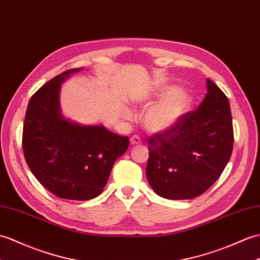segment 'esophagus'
I'll return each mask as SVG.
<instances>
[{"label": "esophagus", "mask_w": 260, "mask_h": 260, "mask_svg": "<svg viewBox=\"0 0 260 260\" xmlns=\"http://www.w3.org/2000/svg\"><path fill=\"white\" fill-rule=\"evenodd\" d=\"M142 144V138L137 135H134L131 137V145H141Z\"/></svg>", "instance_id": "obj_1"}]
</instances>
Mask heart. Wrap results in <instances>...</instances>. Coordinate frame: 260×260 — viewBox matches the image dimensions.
Masks as SVG:
<instances>
[{"instance_id": "1", "label": "heart", "mask_w": 260, "mask_h": 260, "mask_svg": "<svg viewBox=\"0 0 260 260\" xmlns=\"http://www.w3.org/2000/svg\"><path fill=\"white\" fill-rule=\"evenodd\" d=\"M144 113L142 122L144 127L150 133H165L173 129L188 113L194 102L190 92L175 85H164L154 90V93L144 100L145 105L153 104ZM124 116L129 118L132 113L124 110Z\"/></svg>"}]
</instances>
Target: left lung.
I'll list each match as a JSON object with an SVG mask.
<instances>
[{"label":"left lung","mask_w":260,"mask_h":260,"mask_svg":"<svg viewBox=\"0 0 260 260\" xmlns=\"http://www.w3.org/2000/svg\"><path fill=\"white\" fill-rule=\"evenodd\" d=\"M206 84L207 94L196 111L187 113L176 127L149 138L146 177L160 197L202 195L231 158L234 132L229 102L209 78Z\"/></svg>","instance_id":"left-lung-1"}]
</instances>
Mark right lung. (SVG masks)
<instances>
[{
    "label": "right lung",
    "mask_w": 260,
    "mask_h": 260,
    "mask_svg": "<svg viewBox=\"0 0 260 260\" xmlns=\"http://www.w3.org/2000/svg\"><path fill=\"white\" fill-rule=\"evenodd\" d=\"M83 69L48 81L28 102L23 126V152L36 179L52 194L72 201L98 197L114 162L128 148V137L105 126L66 118L59 104L61 85Z\"/></svg>",
    "instance_id": "1"
}]
</instances>
